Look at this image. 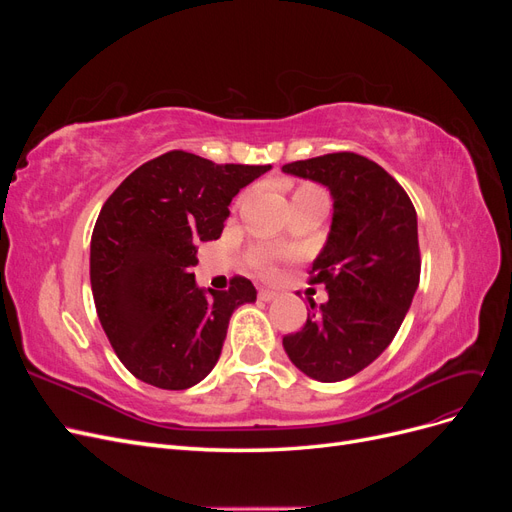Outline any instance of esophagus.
<instances>
[{"instance_id":"1","label":"esophagus","mask_w":512,"mask_h":512,"mask_svg":"<svg viewBox=\"0 0 512 512\" xmlns=\"http://www.w3.org/2000/svg\"><path fill=\"white\" fill-rule=\"evenodd\" d=\"M258 299L260 301H273L275 299V292L269 290V288H260L258 290Z\"/></svg>"}]
</instances>
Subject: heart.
Here are the masks:
<instances>
[{
  "instance_id": "obj_1",
  "label": "heart",
  "mask_w": 512,
  "mask_h": 512,
  "mask_svg": "<svg viewBox=\"0 0 512 512\" xmlns=\"http://www.w3.org/2000/svg\"><path fill=\"white\" fill-rule=\"evenodd\" d=\"M297 200H327V196H324V192L314 183H299L292 192V203H297ZM273 258L275 254L269 250H254L250 260L258 273L269 275L273 273Z\"/></svg>"
}]
</instances>
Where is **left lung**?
I'll return each mask as SVG.
<instances>
[{"mask_svg": "<svg viewBox=\"0 0 512 512\" xmlns=\"http://www.w3.org/2000/svg\"><path fill=\"white\" fill-rule=\"evenodd\" d=\"M284 173L327 185L333 222L309 282L329 301L297 333L284 337L288 359L318 382L359 374L389 348L421 277L416 211L382 166L339 151L282 166Z\"/></svg>", "mask_w": 512, "mask_h": 512, "instance_id": "1", "label": "left lung"}]
</instances>
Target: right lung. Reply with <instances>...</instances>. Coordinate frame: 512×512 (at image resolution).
Returning <instances> with one entry per match:
<instances>
[{
    "instance_id": "1",
    "label": "right lung",
    "mask_w": 512,
    "mask_h": 512,
    "mask_svg": "<svg viewBox=\"0 0 512 512\" xmlns=\"http://www.w3.org/2000/svg\"><path fill=\"white\" fill-rule=\"evenodd\" d=\"M269 168L168 151L108 196L91 235V292L108 342L138 380L183 391L218 363L232 312L254 303L256 288L239 275L228 290L198 288L196 245L220 239L230 200Z\"/></svg>"
}]
</instances>
